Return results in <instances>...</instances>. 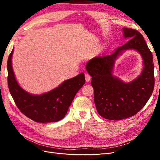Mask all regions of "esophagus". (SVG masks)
<instances>
[{"label":"esophagus","mask_w":160,"mask_h":160,"mask_svg":"<svg viewBox=\"0 0 160 160\" xmlns=\"http://www.w3.org/2000/svg\"><path fill=\"white\" fill-rule=\"evenodd\" d=\"M85 81H86L87 82L90 81V80H91V76H90L88 73H85Z\"/></svg>","instance_id":"obj_1"}]
</instances>
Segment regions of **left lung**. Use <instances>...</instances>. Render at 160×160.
Returning a JSON list of instances; mask_svg holds the SVG:
<instances>
[{
	"mask_svg": "<svg viewBox=\"0 0 160 160\" xmlns=\"http://www.w3.org/2000/svg\"><path fill=\"white\" fill-rule=\"evenodd\" d=\"M123 35L129 40L111 55L89 60L86 70L92 77L94 102L98 113L105 119L120 120L136 114L151 97L154 88L153 55L138 31L124 27ZM128 50H136L143 60L142 71L137 78L126 83L113 75L117 58Z\"/></svg>",
	"mask_w": 160,
	"mask_h": 160,
	"instance_id": "1",
	"label": "left lung"
}]
</instances>
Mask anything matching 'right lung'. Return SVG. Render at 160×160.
<instances>
[{
    "label": "right lung",
    "mask_w": 160,
    "mask_h": 160,
    "mask_svg": "<svg viewBox=\"0 0 160 160\" xmlns=\"http://www.w3.org/2000/svg\"><path fill=\"white\" fill-rule=\"evenodd\" d=\"M7 62L8 85L18 108L27 118L39 123L59 122L64 118L76 93L85 84L83 72L64 81L57 88L41 95H33L19 85L14 75L12 57Z\"/></svg>",
    "instance_id": "add662e5"
}]
</instances>
